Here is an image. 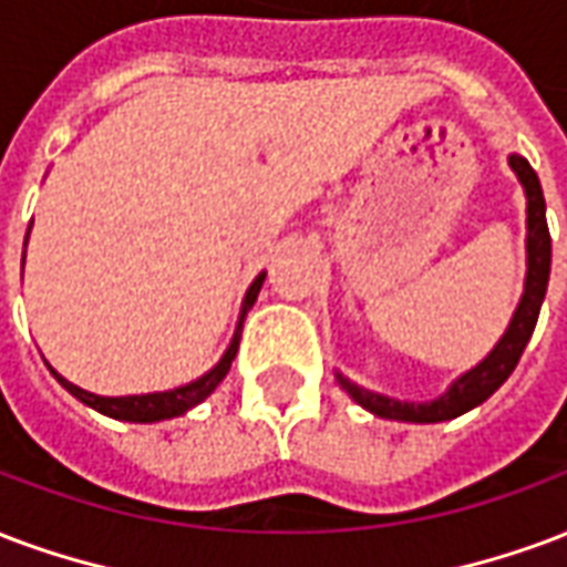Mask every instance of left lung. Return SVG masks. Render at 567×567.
<instances>
[{
	"mask_svg": "<svg viewBox=\"0 0 567 567\" xmlns=\"http://www.w3.org/2000/svg\"><path fill=\"white\" fill-rule=\"evenodd\" d=\"M507 162H511L514 174L526 188V285H523V297H519L517 312L511 318L505 337L498 339L496 348L475 369H468L465 375H460L451 388L444 390L442 396H435L430 402H402L393 400V396H381V393L360 388L354 381H348L342 372H337L342 390L358 405H363L367 412L388 417V421L405 423L454 421L460 414L472 412L475 405L489 400L523 358V348L529 346L532 330L538 324L540 303H544V295H547V282H550L553 246L550 228H547V204H544L538 174L517 153L511 155Z\"/></svg>",
	"mask_w": 567,
	"mask_h": 567,
	"instance_id": "obj_1",
	"label": "left lung"
}]
</instances>
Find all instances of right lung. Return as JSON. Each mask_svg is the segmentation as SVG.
I'll return each instance as SVG.
<instances>
[{
    "label": "right lung",
    "mask_w": 567,
    "mask_h": 567,
    "mask_svg": "<svg viewBox=\"0 0 567 567\" xmlns=\"http://www.w3.org/2000/svg\"><path fill=\"white\" fill-rule=\"evenodd\" d=\"M264 276H267V272H258V276H255V282L249 285V291H246V300H243V309H240V321H237V330H234V339H230L228 351L221 354V360L216 363V367L209 369V372H204V375L192 381V384H183V388H174V390H162V393H141V396H99V393H90V390L71 384L69 379H62L56 369H50V372L56 375V381H60L62 388L69 390L71 396H78V400L86 402L90 409L107 414V417H116V421L155 423V421H167V417H179V414H186L188 409H195L198 402L207 400L209 393L219 388V381L228 375L230 360L237 358V348H240L243 321H246V312H249L251 306H255V300H258Z\"/></svg>",
    "instance_id": "obj_1"
}]
</instances>
